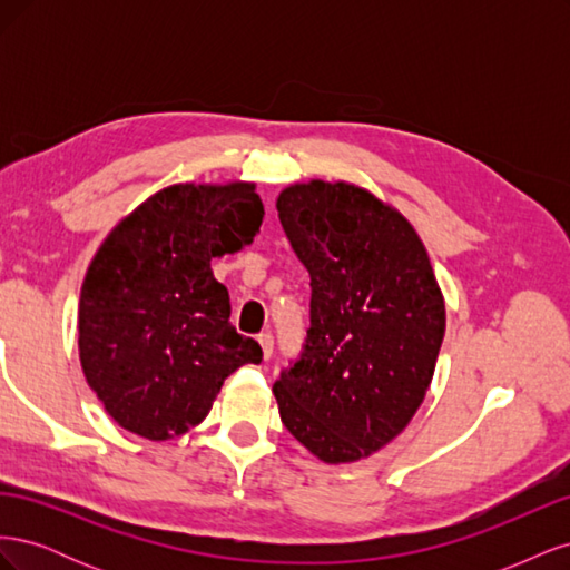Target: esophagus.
I'll return each instance as SVG.
<instances>
[{
  "instance_id": "34e87169",
  "label": "esophagus",
  "mask_w": 570,
  "mask_h": 570,
  "mask_svg": "<svg viewBox=\"0 0 570 570\" xmlns=\"http://www.w3.org/2000/svg\"><path fill=\"white\" fill-rule=\"evenodd\" d=\"M256 340H258V344H262L264 358H271V354H273V335L271 333H262Z\"/></svg>"
}]
</instances>
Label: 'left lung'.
<instances>
[{"label":"left lung","mask_w":570,"mask_h":570,"mask_svg":"<svg viewBox=\"0 0 570 570\" xmlns=\"http://www.w3.org/2000/svg\"><path fill=\"white\" fill-rule=\"evenodd\" d=\"M278 216L312 278V327L273 385L281 419L325 463L383 450L433 381L444 299L411 223L352 183L285 187Z\"/></svg>","instance_id":"obj_1"}]
</instances>
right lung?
<instances>
[{
	"mask_svg": "<svg viewBox=\"0 0 570 570\" xmlns=\"http://www.w3.org/2000/svg\"><path fill=\"white\" fill-rule=\"evenodd\" d=\"M254 183L159 189L107 235L85 273L78 350L85 381L109 416L145 440L199 425L226 377L262 361L230 323L212 258L262 228Z\"/></svg>",
	"mask_w": 570,
	"mask_h": 570,
	"instance_id": "right-lung-1",
	"label": "right lung"
}]
</instances>
